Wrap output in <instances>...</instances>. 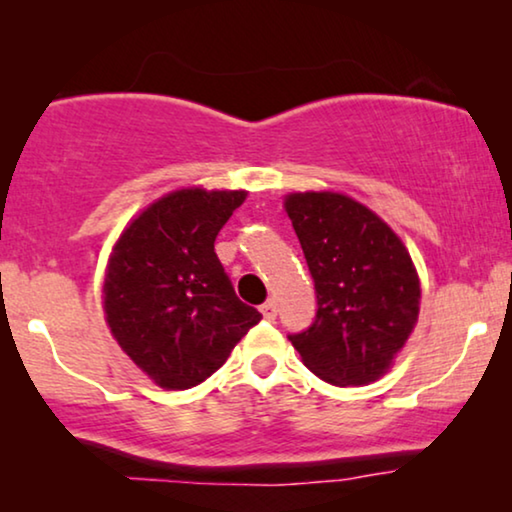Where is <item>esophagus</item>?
Here are the masks:
<instances>
[{"mask_svg":"<svg viewBox=\"0 0 512 512\" xmlns=\"http://www.w3.org/2000/svg\"><path fill=\"white\" fill-rule=\"evenodd\" d=\"M261 314L268 321H275V317H277V303H275V300H265V303L261 305Z\"/></svg>","mask_w":512,"mask_h":512,"instance_id":"esophagus-1","label":"esophagus"}]
</instances>
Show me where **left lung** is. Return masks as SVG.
Here are the masks:
<instances>
[{
    "label": "left lung",
    "instance_id": "left-lung-1",
    "mask_svg": "<svg viewBox=\"0 0 512 512\" xmlns=\"http://www.w3.org/2000/svg\"><path fill=\"white\" fill-rule=\"evenodd\" d=\"M286 214L317 291V314L291 345L335 387L380 377L419 314V279L394 230L340 193H293Z\"/></svg>",
    "mask_w": 512,
    "mask_h": 512
}]
</instances>
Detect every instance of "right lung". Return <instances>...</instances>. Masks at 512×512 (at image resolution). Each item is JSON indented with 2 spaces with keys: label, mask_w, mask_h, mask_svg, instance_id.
<instances>
[{
  "label": "right lung",
  "mask_w": 512,
  "mask_h": 512,
  "mask_svg": "<svg viewBox=\"0 0 512 512\" xmlns=\"http://www.w3.org/2000/svg\"><path fill=\"white\" fill-rule=\"evenodd\" d=\"M244 191L181 188L146 207L118 237L104 277V312L118 345L165 389L216 373L261 321L214 251Z\"/></svg>",
  "instance_id": "1"
}]
</instances>
